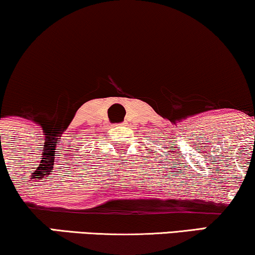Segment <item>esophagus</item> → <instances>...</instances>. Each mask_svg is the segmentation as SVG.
<instances>
[{"instance_id":"esophagus-1","label":"esophagus","mask_w":255,"mask_h":255,"mask_svg":"<svg viewBox=\"0 0 255 255\" xmlns=\"http://www.w3.org/2000/svg\"><path fill=\"white\" fill-rule=\"evenodd\" d=\"M115 126H118V127H120V126H126V122H121V124H116Z\"/></svg>"}]
</instances>
